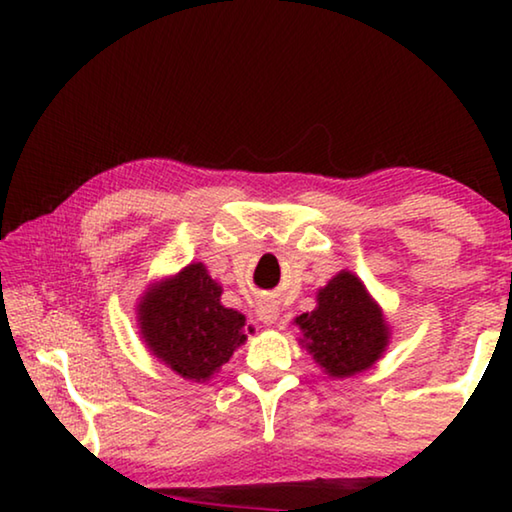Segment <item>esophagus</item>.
<instances>
[{"instance_id": "1", "label": "esophagus", "mask_w": 512, "mask_h": 512, "mask_svg": "<svg viewBox=\"0 0 512 512\" xmlns=\"http://www.w3.org/2000/svg\"><path fill=\"white\" fill-rule=\"evenodd\" d=\"M257 316L264 325H275L277 318H280V311H277L275 305H259L257 307Z\"/></svg>"}]
</instances>
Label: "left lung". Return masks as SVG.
<instances>
[{
  "label": "left lung",
  "mask_w": 512,
  "mask_h": 512,
  "mask_svg": "<svg viewBox=\"0 0 512 512\" xmlns=\"http://www.w3.org/2000/svg\"><path fill=\"white\" fill-rule=\"evenodd\" d=\"M307 350L332 377H350L375 363L388 327L357 275L343 271L318 291V307L296 318Z\"/></svg>",
  "instance_id": "obj_1"
}]
</instances>
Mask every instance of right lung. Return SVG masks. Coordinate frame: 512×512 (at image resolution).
<instances>
[{
  "instance_id": "obj_1",
  "label": "right lung",
  "mask_w": 512,
  "mask_h": 512,
  "mask_svg": "<svg viewBox=\"0 0 512 512\" xmlns=\"http://www.w3.org/2000/svg\"><path fill=\"white\" fill-rule=\"evenodd\" d=\"M244 323L239 311L221 305V287L203 264H189L140 302L146 345L185 379H210L246 341Z\"/></svg>"
}]
</instances>
